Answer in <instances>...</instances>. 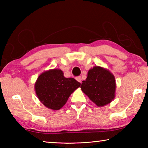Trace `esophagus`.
<instances>
[{
    "label": "esophagus",
    "instance_id": "esophagus-1",
    "mask_svg": "<svg viewBox=\"0 0 148 148\" xmlns=\"http://www.w3.org/2000/svg\"><path fill=\"white\" fill-rule=\"evenodd\" d=\"M76 79L77 80V82H79V83H81V82H82V79H81V77H79V76H78V77H76Z\"/></svg>",
    "mask_w": 148,
    "mask_h": 148
}]
</instances>
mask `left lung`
I'll list each match as a JSON object with an SVG mask.
<instances>
[{
	"label": "left lung",
	"instance_id": "1",
	"mask_svg": "<svg viewBox=\"0 0 148 148\" xmlns=\"http://www.w3.org/2000/svg\"><path fill=\"white\" fill-rule=\"evenodd\" d=\"M80 88L97 106H104L116 97V79L108 69L96 66L88 71Z\"/></svg>",
	"mask_w": 148,
	"mask_h": 148
}]
</instances>
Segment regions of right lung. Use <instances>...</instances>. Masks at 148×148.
Here are the masks:
<instances>
[{
    "label": "right lung",
    "instance_id": "right-lung-1",
    "mask_svg": "<svg viewBox=\"0 0 148 148\" xmlns=\"http://www.w3.org/2000/svg\"><path fill=\"white\" fill-rule=\"evenodd\" d=\"M81 84L72 77H65L61 69H50L42 72L34 84L36 96L47 108L59 110Z\"/></svg>",
    "mask_w": 148,
    "mask_h": 148
}]
</instances>
